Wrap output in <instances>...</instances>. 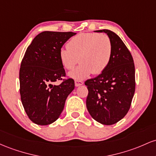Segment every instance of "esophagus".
Here are the masks:
<instances>
[{
  "label": "esophagus",
  "instance_id": "obj_1",
  "mask_svg": "<svg viewBox=\"0 0 156 156\" xmlns=\"http://www.w3.org/2000/svg\"><path fill=\"white\" fill-rule=\"evenodd\" d=\"M83 85V82L81 81V80H75V86L76 87H78L80 86V85Z\"/></svg>",
  "mask_w": 156,
  "mask_h": 156
}]
</instances>
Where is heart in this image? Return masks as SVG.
<instances>
[{
  "label": "heart",
  "mask_w": 156,
  "mask_h": 156,
  "mask_svg": "<svg viewBox=\"0 0 156 156\" xmlns=\"http://www.w3.org/2000/svg\"><path fill=\"white\" fill-rule=\"evenodd\" d=\"M112 55V43L105 34L80 33L73 37L67 44V48L59 51V59L67 70L74 69L70 76L76 80L86 78L90 73L100 74L109 65Z\"/></svg>",
  "instance_id": "heart-1"
}]
</instances>
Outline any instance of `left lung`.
<instances>
[{"mask_svg": "<svg viewBox=\"0 0 156 156\" xmlns=\"http://www.w3.org/2000/svg\"><path fill=\"white\" fill-rule=\"evenodd\" d=\"M108 34L112 55L106 69L85 82L88 90L86 106L94 119L105 125L116 124L130 110L136 89L132 55L122 39L108 29L96 31Z\"/></svg>", "mask_w": 156, "mask_h": 156, "instance_id": "obj_1", "label": "left lung"}]
</instances>
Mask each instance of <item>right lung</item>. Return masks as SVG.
<instances>
[{
    "label": "right lung",
    "instance_id": "obj_1",
    "mask_svg": "<svg viewBox=\"0 0 156 156\" xmlns=\"http://www.w3.org/2000/svg\"><path fill=\"white\" fill-rule=\"evenodd\" d=\"M75 34L71 31H43L26 51L19 73L20 99L29 119L37 125H48L55 122L74 89L73 79H63L66 73L59 51ZM58 80L62 83L54 86Z\"/></svg>",
    "mask_w": 156,
    "mask_h": 156
}]
</instances>
